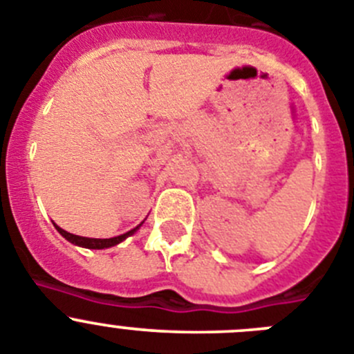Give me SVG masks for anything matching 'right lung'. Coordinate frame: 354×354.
Segmentation results:
<instances>
[{
    "mask_svg": "<svg viewBox=\"0 0 354 354\" xmlns=\"http://www.w3.org/2000/svg\"><path fill=\"white\" fill-rule=\"evenodd\" d=\"M141 225V224H139ZM139 225L136 229H132V231L125 232V234H122V236H114V238H104V240H100V238H84V236H77V234H70V232H66L65 229L58 227V225H54V227L58 229V232L62 234L63 238H66V240L70 241V243H75L79 245V247H86V248H109V247H114V245H118L120 241L125 240L127 236H130V234H133V232L138 231Z\"/></svg>",
    "mask_w": 354,
    "mask_h": 354,
    "instance_id": "right-lung-1",
    "label": "right lung"
}]
</instances>
